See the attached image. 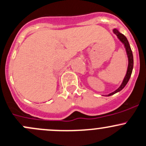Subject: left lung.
<instances>
[{
	"label": "left lung",
	"instance_id": "8db88e82",
	"mask_svg": "<svg viewBox=\"0 0 146 146\" xmlns=\"http://www.w3.org/2000/svg\"><path fill=\"white\" fill-rule=\"evenodd\" d=\"M113 33L117 36L118 39L121 42L122 44H123L124 47H125L127 57H128V68H127L126 74H125V77H124L123 80L121 84L120 85V86H119L116 90H115L114 92H111V93H110L109 94H108L106 96H111V95L114 94L121 91L122 89L125 87V86L127 84L128 81H129L130 77H131V74H132L133 68V57L132 50H131V47H130V44H129V42H128V40H127V38L125 37V36L124 35H123L122 33H121L119 31V30H118L117 28H113Z\"/></svg>",
	"mask_w": 146,
	"mask_h": 146
}]
</instances>
